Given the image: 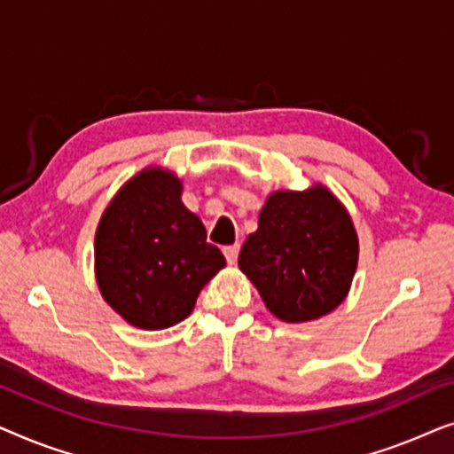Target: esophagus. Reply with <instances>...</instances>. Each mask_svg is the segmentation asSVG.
Masks as SVG:
<instances>
[{
    "mask_svg": "<svg viewBox=\"0 0 454 454\" xmlns=\"http://www.w3.org/2000/svg\"><path fill=\"white\" fill-rule=\"evenodd\" d=\"M223 252H225L227 262H229V264H235V260H238V254H239V244L225 246V247H223Z\"/></svg>",
    "mask_w": 454,
    "mask_h": 454,
    "instance_id": "obj_1",
    "label": "esophagus"
}]
</instances>
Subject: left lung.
<instances>
[{
	"label": "left lung",
	"instance_id": "obj_1",
	"mask_svg": "<svg viewBox=\"0 0 454 454\" xmlns=\"http://www.w3.org/2000/svg\"><path fill=\"white\" fill-rule=\"evenodd\" d=\"M359 239L349 210L326 185L277 190L239 252V270L278 320L300 325L340 306L357 270Z\"/></svg>",
	"mask_w": 454,
	"mask_h": 454
}]
</instances>
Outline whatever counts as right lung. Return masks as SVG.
<instances>
[{"label": "right lung", "instance_id": "obj_1", "mask_svg": "<svg viewBox=\"0 0 454 454\" xmlns=\"http://www.w3.org/2000/svg\"><path fill=\"white\" fill-rule=\"evenodd\" d=\"M182 190L173 171L145 167L111 198L95 233L103 300L145 331L188 318L204 285L225 266L202 221L182 202Z\"/></svg>", "mask_w": 454, "mask_h": 454}]
</instances>
